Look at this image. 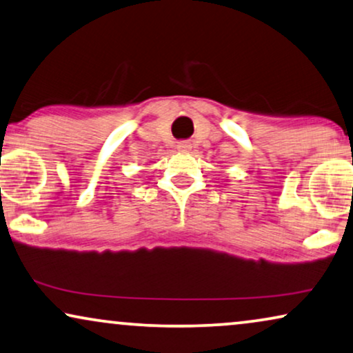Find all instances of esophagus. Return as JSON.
Returning a JSON list of instances; mask_svg holds the SVG:
<instances>
[{
    "instance_id": "esophagus-1",
    "label": "esophagus",
    "mask_w": 353,
    "mask_h": 353,
    "mask_svg": "<svg viewBox=\"0 0 353 353\" xmlns=\"http://www.w3.org/2000/svg\"><path fill=\"white\" fill-rule=\"evenodd\" d=\"M177 148H179L181 152H187V150L190 148V143L189 142H179V143H177Z\"/></svg>"
}]
</instances>
